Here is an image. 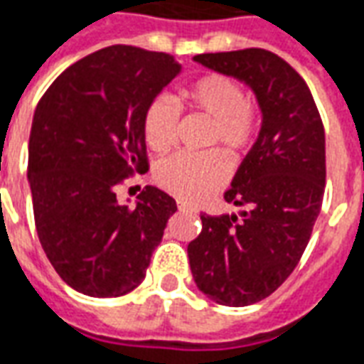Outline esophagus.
Masks as SVG:
<instances>
[{
  "label": "esophagus",
  "mask_w": 364,
  "mask_h": 364,
  "mask_svg": "<svg viewBox=\"0 0 364 364\" xmlns=\"http://www.w3.org/2000/svg\"><path fill=\"white\" fill-rule=\"evenodd\" d=\"M178 210H182V212H190V214H196V208H192L186 202H182V200H178Z\"/></svg>",
  "instance_id": "esophagus-1"
}]
</instances>
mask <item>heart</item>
Here are the masks:
<instances>
[{"mask_svg":"<svg viewBox=\"0 0 364 364\" xmlns=\"http://www.w3.org/2000/svg\"><path fill=\"white\" fill-rule=\"evenodd\" d=\"M173 107L156 99L144 114V140L156 154L174 146L178 136V110H190L210 119L206 146H222L230 156L240 158L254 149L259 139L262 107L244 95L242 82L224 73H206L180 87ZM228 178V162L220 150L202 154H176L160 162L156 182L184 202H200L222 186Z\"/></svg>","mask_w":364,"mask_h":364,"instance_id":"obj_1","label":"heart"}]
</instances>
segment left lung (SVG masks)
I'll return each instance as SVG.
<instances>
[{
  "label": "left lung",
  "mask_w": 364,
  "mask_h": 364,
  "mask_svg": "<svg viewBox=\"0 0 364 364\" xmlns=\"http://www.w3.org/2000/svg\"><path fill=\"white\" fill-rule=\"evenodd\" d=\"M194 61L245 81L263 112L259 139L224 200L240 214H202L188 244L198 289L228 307L265 299L297 267L325 192V129L303 77L267 49L204 53Z\"/></svg>",
  "instance_id": "8db88e82"
}]
</instances>
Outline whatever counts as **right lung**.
Instances as JSON below:
<instances>
[{"mask_svg": "<svg viewBox=\"0 0 364 364\" xmlns=\"http://www.w3.org/2000/svg\"><path fill=\"white\" fill-rule=\"evenodd\" d=\"M180 73L166 53L110 45L77 61L37 105L27 176L43 252L67 285L91 297L139 287L174 198L154 186L136 206L117 186L149 170L144 114Z\"/></svg>", "mask_w": 364, "mask_h": 364, "instance_id": "add662e5", "label": "right lung"}]
</instances>
